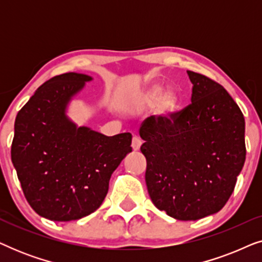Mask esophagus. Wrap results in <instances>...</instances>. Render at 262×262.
Returning a JSON list of instances; mask_svg holds the SVG:
<instances>
[{
  "label": "esophagus",
  "mask_w": 262,
  "mask_h": 262,
  "mask_svg": "<svg viewBox=\"0 0 262 262\" xmlns=\"http://www.w3.org/2000/svg\"><path fill=\"white\" fill-rule=\"evenodd\" d=\"M141 145H142L141 138H138L137 136H135V137L132 138V144H131L132 149H134V150H138L139 148H141Z\"/></svg>",
  "instance_id": "esophagus-1"
}]
</instances>
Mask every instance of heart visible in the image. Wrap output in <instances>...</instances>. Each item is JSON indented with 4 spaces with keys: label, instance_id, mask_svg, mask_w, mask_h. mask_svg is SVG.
<instances>
[{
    "label": "heart",
    "instance_id": "b5f03b06",
    "mask_svg": "<svg viewBox=\"0 0 262 262\" xmlns=\"http://www.w3.org/2000/svg\"><path fill=\"white\" fill-rule=\"evenodd\" d=\"M178 98L173 91L163 92L160 84L151 85L142 96V103L145 106H155L161 113H168L177 106Z\"/></svg>",
    "mask_w": 262,
    "mask_h": 262
}]
</instances>
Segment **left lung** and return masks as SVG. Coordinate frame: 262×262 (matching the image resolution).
Here are the masks:
<instances>
[{
    "label": "left lung",
    "mask_w": 262,
    "mask_h": 262,
    "mask_svg": "<svg viewBox=\"0 0 262 262\" xmlns=\"http://www.w3.org/2000/svg\"><path fill=\"white\" fill-rule=\"evenodd\" d=\"M191 103L143 121L141 151L154 205L179 221L222 210L246 161L245 118L229 93L205 75L187 71Z\"/></svg>",
    "instance_id": "left-lung-1"
}]
</instances>
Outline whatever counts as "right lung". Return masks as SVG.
Wrapping results in <instances>:
<instances>
[{"label":"right lung","instance_id":"right-lung-1","mask_svg":"<svg viewBox=\"0 0 262 262\" xmlns=\"http://www.w3.org/2000/svg\"><path fill=\"white\" fill-rule=\"evenodd\" d=\"M91 80L83 74L57 75L16 116L12 162L28 204L48 220L76 221L98 210L111 175L132 151L130 132L107 137L67 118L68 102Z\"/></svg>","mask_w":262,"mask_h":262}]
</instances>
